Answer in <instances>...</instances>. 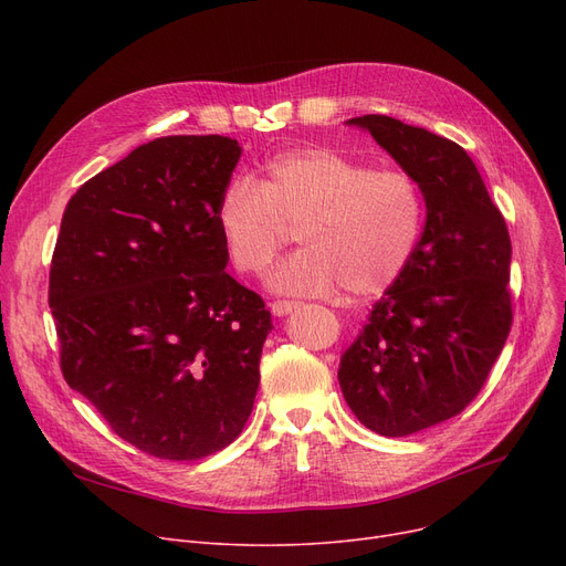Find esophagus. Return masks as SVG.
<instances>
[{
	"mask_svg": "<svg viewBox=\"0 0 566 566\" xmlns=\"http://www.w3.org/2000/svg\"><path fill=\"white\" fill-rule=\"evenodd\" d=\"M298 307H301V303H293V301H277V303H273V314H275V316H286V314L295 312Z\"/></svg>",
	"mask_w": 566,
	"mask_h": 566,
	"instance_id": "34e87169",
	"label": "esophagus"
}]
</instances>
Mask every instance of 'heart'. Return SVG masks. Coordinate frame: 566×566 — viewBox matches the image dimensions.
I'll return each mask as SVG.
<instances>
[{
  "mask_svg": "<svg viewBox=\"0 0 566 566\" xmlns=\"http://www.w3.org/2000/svg\"><path fill=\"white\" fill-rule=\"evenodd\" d=\"M216 222L235 271L261 275L298 227L303 250L268 275V289L353 295L392 286L418 248L422 195L397 167H367L328 146L291 148L254 178L238 176L220 195Z\"/></svg>",
  "mask_w": 566,
  "mask_h": 566,
  "instance_id": "1",
  "label": "heart"
}]
</instances>
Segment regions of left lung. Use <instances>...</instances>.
Returning a JSON list of instances; mask_svg holds the SVG:
<instances>
[{"mask_svg": "<svg viewBox=\"0 0 566 566\" xmlns=\"http://www.w3.org/2000/svg\"><path fill=\"white\" fill-rule=\"evenodd\" d=\"M346 126L369 133L415 178L427 206L406 271L374 305L337 371L355 418L399 438L454 418L482 390L512 328V243L457 142L382 114Z\"/></svg>", "mask_w": 566, "mask_h": 566, "instance_id": "obj_1", "label": "left lung"}]
</instances>
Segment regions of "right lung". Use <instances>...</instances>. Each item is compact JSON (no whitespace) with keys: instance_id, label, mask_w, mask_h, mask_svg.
Here are the masks:
<instances>
[{"instance_id":"add662e5","label":"right lung","mask_w":566,"mask_h":566,"mask_svg":"<svg viewBox=\"0 0 566 566\" xmlns=\"http://www.w3.org/2000/svg\"><path fill=\"white\" fill-rule=\"evenodd\" d=\"M243 148L148 142L71 197L50 268L62 371L116 436L169 461L243 431L271 312L224 273L216 208Z\"/></svg>"}]
</instances>
